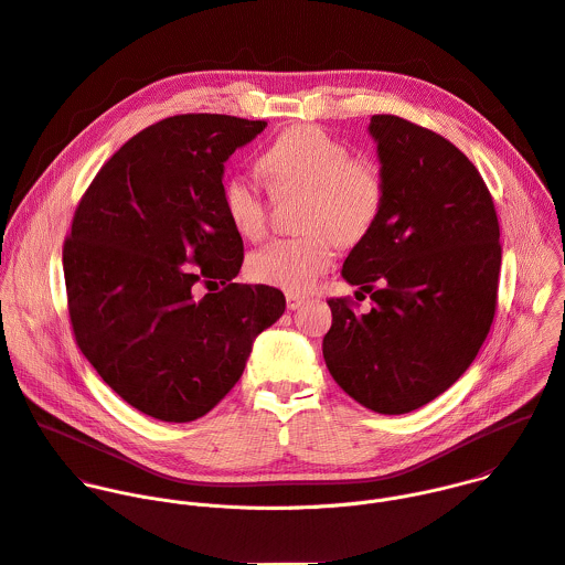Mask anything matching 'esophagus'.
I'll return each mask as SVG.
<instances>
[{"instance_id":"esophagus-1","label":"esophagus","mask_w":565,"mask_h":565,"mask_svg":"<svg viewBox=\"0 0 565 565\" xmlns=\"http://www.w3.org/2000/svg\"><path fill=\"white\" fill-rule=\"evenodd\" d=\"M306 301L303 295H297V292H286V306L288 310H297L301 303Z\"/></svg>"}]
</instances>
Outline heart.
<instances>
[{"instance_id":"heart-1","label":"heart","mask_w":565,"mask_h":565,"mask_svg":"<svg viewBox=\"0 0 565 565\" xmlns=\"http://www.w3.org/2000/svg\"><path fill=\"white\" fill-rule=\"evenodd\" d=\"M259 166L275 192H306L301 227L310 232L264 246L248 259V273L259 284L306 292L331 268L338 241L355 244L375 225L384 203L382 174L371 160L351 158L340 138L312 125L279 134ZM223 210L244 238L264 236L268 205L253 179L234 174L225 181Z\"/></svg>"}]
</instances>
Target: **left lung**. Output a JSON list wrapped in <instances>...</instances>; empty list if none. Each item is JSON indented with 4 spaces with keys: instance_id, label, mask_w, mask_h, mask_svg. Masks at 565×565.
Listing matches in <instances>:
<instances>
[{
    "instance_id": "left-lung-1",
    "label": "left lung",
    "mask_w": 565,
    "mask_h": 565,
    "mask_svg": "<svg viewBox=\"0 0 565 565\" xmlns=\"http://www.w3.org/2000/svg\"><path fill=\"white\" fill-rule=\"evenodd\" d=\"M384 203L342 277L369 292L355 315L331 299L321 344L333 380L362 407L399 416L445 393L486 342L501 270L494 201L469 158L397 116H371ZM364 297V295H362Z\"/></svg>"
}]
</instances>
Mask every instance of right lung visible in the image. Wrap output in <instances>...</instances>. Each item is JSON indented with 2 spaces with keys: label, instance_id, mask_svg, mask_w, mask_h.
Masks as SVG:
<instances>
[{
  "label": "right lung",
  "instance_id": "1",
  "mask_svg": "<svg viewBox=\"0 0 565 565\" xmlns=\"http://www.w3.org/2000/svg\"><path fill=\"white\" fill-rule=\"evenodd\" d=\"M264 129L218 114L160 120L107 160L75 210L62 253L75 342L156 420L214 409L286 310L273 286L232 284L244 241L223 210L225 160Z\"/></svg>",
  "mask_w": 565,
  "mask_h": 565
}]
</instances>
